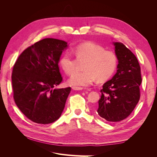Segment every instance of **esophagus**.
Wrapping results in <instances>:
<instances>
[{
	"label": "esophagus",
	"mask_w": 157,
	"mask_h": 157,
	"mask_svg": "<svg viewBox=\"0 0 157 157\" xmlns=\"http://www.w3.org/2000/svg\"><path fill=\"white\" fill-rule=\"evenodd\" d=\"M72 89L74 90H81L83 89L82 87H78V86H73Z\"/></svg>",
	"instance_id": "esophagus-1"
}]
</instances>
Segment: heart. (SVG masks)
Returning a JSON list of instances; mask_svg holds the SVG:
<instances>
[{
	"mask_svg": "<svg viewBox=\"0 0 157 157\" xmlns=\"http://www.w3.org/2000/svg\"><path fill=\"white\" fill-rule=\"evenodd\" d=\"M76 58L69 52L61 57L59 63L66 74L71 75L77 68L79 62L83 63L82 71L74 73L69 80L71 85L88 86L97 78L103 80L115 71L117 57L114 52L105 50L101 45L92 42H84L76 46L73 50Z\"/></svg>",
	"mask_w": 157,
	"mask_h": 157,
	"instance_id": "heart-1",
	"label": "heart"
}]
</instances>
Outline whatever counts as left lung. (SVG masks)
<instances>
[{
	"label": "left lung",
	"instance_id": "1",
	"mask_svg": "<svg viewBox=\"0 0 157 157\" xmlns=\"http://www.w3.org/2000/svg\"><path fill=\"white\" fill-rule=\"evenodd\" d=\"M118 60L117 73L103 85L97 112L109 122H120L134 111L140 99L142 78L136 56L126 46L115 42Z\"/></svg>",
	"mask_w": 157,
	"mask_h": 157
}]
</instances>
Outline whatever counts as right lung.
<instances>
[{
  "instance_id": "1",
  "label": "right lung",
  "mask_w": 157,
  "mask_h": 157,
  "mask_svg": "<svg viewBox=\"0 0 157 157\" xmlns=\"http://www.w3.org/2000/svg\"><path fill=\"white\" fill-rule=\"evenodd\" d=\"M67 42L44 39L18 57L12 73L13 97L27 118L48 124L60 117L71 87L54 89L63 81L58 62Z\"/></svg>"
}]
</instances>
